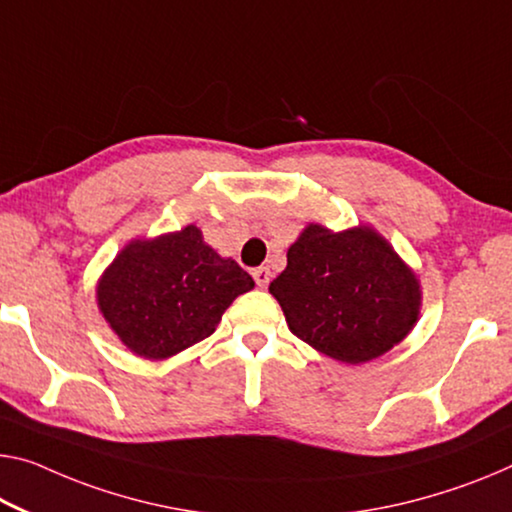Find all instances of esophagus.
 <instances>
[{
    "instance_id": "34e87169",
    "label": "esophagus",
    "mask_w": 512,
    "mask_h": 512,
    "mask_svg": "<svg viewBox=\"0 0 512 512\" xmlns=\"http://www.w3.org/2000/svg\"><path fill=\"white\" fill-rule=\"evenodd\" d=\"M251 274H254V281L258 288H267V283H270V279H272V272L267 270V267H256Z\"/></svg>"
}]
</instances>
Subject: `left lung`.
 <instances>
[{"mask_svg": "<svg viewBox=\"0 0 512 512\" xmlns=\"http://www.w3.org/2000/svg\"><path fill=\"white\" fill-rule=\"evenodd\" d=\"M297 338L343 364H364L414 327L421 290L414 272L373 229L332 233L311 224L270 283Z\"/></svg>", "mask_w": 512, "mask_h": 512, "instance_id": "8db88e82", "label": "left lung"}]
</instances>
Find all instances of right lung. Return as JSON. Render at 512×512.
<instances>
[{
    "label": "right lung",
    "mask_w": 512,
    "mask_h": 512,
    "mask_svg": "<svg viewBox=\"0 0 512 512\" xmlns=\"http://www.w3.org/2000/svg\"><path fill=\"white\" fill-rule=\"evenodd\" d=\"M251 288L254 279L238 263L185 226L130 242L102 274L98 306L135 355L167 359L215 332L235 297Z\"/></svg>",
    "instance_id": "right-lung-1"
}]
</instances>
